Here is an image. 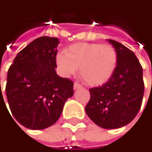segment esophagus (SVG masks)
Returning a JSON list of instances; mask_svg holds the SVG:
<instances>
[{
    "instance_id": "34e87169",
    "label": "esophagus",
    "mask_w": 152,
    "mask_h": 152,
    "mask_svg": "<svg viewBox=\"0 0 152 152\" xmlns=\"http://www.w3.org/2000/svg\"><path fill=\"white\" fill-rule=\"evenodd\" d=\"M82 86H81V85H79L78 83H75L74 84V90H77V89H79V88H81Z\"/></svg>"
}]
</instances>
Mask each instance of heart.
Instances as JSON below:
<instances>
[{
	"instance_id": "1",
	"label": "heart",
	"mask_w": 152,
	"mask_h": 152,
	"mask_svg": "<svg viewBox=\"0 0 152 152\" xmlns=\"http://www.w3.org/2000/svg\"><path fill=\"white\" fill-rule=\"evenodd\" d=\"M56 65L65 77L77 73L79 66L81 78L93 86H102L110 79L116 71L118 56L110 44L77 42L57 53Z\"/></svg>"
}]
</instances>
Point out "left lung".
Wrapping results in <instances>:
<instances>
[{
	"instance_id": "left-lung-1",
	"label": "left lung",
	"mask_w": 152,
	"mask_h": 152,
	"mask_svg": "<svg viewBox=\"0 0 152 152\" xmlns=\"http://www.w3.org/2000/svg\"><path fill=\"white\" fill-rule=\"evenodd\" d=\"M118 56L116 71L110 79L90 89L91 98L86 112L97 126L116 129L129 124L141 109L144 84L142 67L135 54L122 43L107 40Z\"/></svg>"
}]
</instances>
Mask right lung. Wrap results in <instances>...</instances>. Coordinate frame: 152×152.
Wrapping results in <instances>:
<instances>
[{
  "mask_svg": "<svg viewBox=\"0 0 152 152\" xmlns=\"http://www.w3.org/2000/svg\"><path fill=\"white\" fill-rule=\"evenodd\" d=\"M58 43L55 37H39L17 54L9 68L8 103L15 119L28 129L42 130L55 124L74 94L73 82L55 70Z\"/></svg>",
  "mask_w": 152,
  "mask_h": 152,
  "instance_id": "obj_1",
  "label": "right lung"
}]
</instances>
